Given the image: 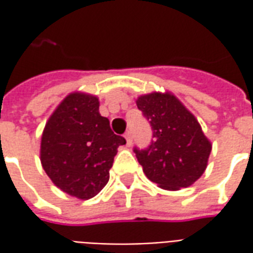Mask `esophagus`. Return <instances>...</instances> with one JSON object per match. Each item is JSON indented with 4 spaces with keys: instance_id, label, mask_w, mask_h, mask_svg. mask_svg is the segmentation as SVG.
<instances>
[{
    "instance_id": "esophagus-1",
    "label": "esophagus",
    "mask_w": 253,
    "mask_h": 253,
    "mask_svg": "<svg viewBox=\"0 0 253 253\" xmlns=\"http://www.w3.org/2000/svg\"><path fill=\"white\" fill-rule=\"evenodd\" d=\"M125 138H126V145L127 146H130V145H131V132L127 131L126 134H125Z\"/></svg>"
}]
</instances>
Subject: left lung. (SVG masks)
<instances>
[{
  "instance_id": "1",
  "label": "left lung",
  "mask_w": 253,
  "mask_h": 253,
  "mask_svg": "<svg viewBox=\"0 0 253 253\" xmlns=\"http://www.w3.org/2000/svg\"><path fill=\"white\" fill-rule=\"evenodd\" d=\"M137 107L153 130L149 148H134L143 173L164 190L194 184L203 175L211 152L198 119L169 92L139 96Z\"/></svg>"
}]
</instances>
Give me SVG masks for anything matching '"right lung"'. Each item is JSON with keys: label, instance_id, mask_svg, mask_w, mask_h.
Returning a JSON list of instances; mask_svg holds the SVG:
<instances>
[{"label": "right lung", "instance_id": "add662e5", "mask_svg": "<svg viewBox=\"0 0 253 253\" xmlns=\"http://www.w3.org/2000/svg\"><path fill=\"white\" fill-rule=\"evenodd\" d=\"M99 105L92 94H67L42 134L43 169L58 188L83 201L104 188L118 148L126 143L100 115Z\"/></svg>", "mask_w": 253, "mask_h": 253}]
</instances>
